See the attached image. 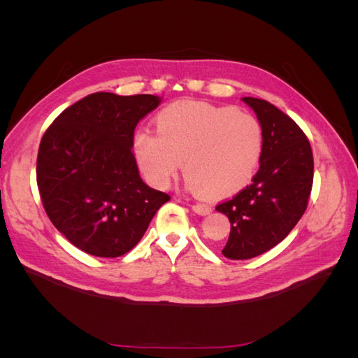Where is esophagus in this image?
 Here are the masks:
<instances>
[{
  "label": "esophagus",
  "mask_w": 358,
  "mask_h": 358,
  "mask_svg": "<svg viewBox=\"0 0 358 358\" xmlns=\"http://www.w3.org/2000/svg\"><path fill=\"white\" fill-rule=\"evenodd\" d=\"M192 209L199 215H208V214H210V212H212V208L209 206V204H204V203H195V204H192Z\"/></svg>",
  "instance_id": "obj_1"
}]
</instances>
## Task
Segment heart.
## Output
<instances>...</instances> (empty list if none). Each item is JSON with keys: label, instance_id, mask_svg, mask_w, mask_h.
<instances>
[{"label": "heart", "instance_id": "heart-1", "mask_svg": "<svg viewBox=\"0 0 358 358\" xmlns=\"http://www.w3.org/2000/svg\"><path fill=\"white\" fill-rule=\"evenodd\" d=\"M157 134L135 131L134 154L152 185L166 187L181 159L189 191L226 199L249 185L263 154L257 117L234 106L177 101L155 117Z\"/></svg>", "mask_w": 358, "mask_h": 358}]
</instances>
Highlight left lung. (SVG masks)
I'll use <instances>...</instances> for the list:
<instances>
[{
    "label": "left lung",
    "instance_id": "left-lung-1",
    "mask_svg": "<svg viewBox=\"0 0 358 358\" xmlns=\"http://www.w3.org/2000/svg\"><path fill=\"white\" fill-rule=\"evenodd\" d=\"M263 127V154L252 183L215 208L229 218L223 255L248 260L268 252L299 223L314 181L309 140L295 121L269 101L243 98Z\"/></svg>",
    "mask_w": 358,
    "mask_h": 358
}]
</instances>
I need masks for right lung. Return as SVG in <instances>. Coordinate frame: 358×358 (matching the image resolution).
I'll use <instances>...</instances> for the list:
<instances>
[{
    "label": "right lung",
    "instance_id": "add662e5",
    "mask_svg": "<svg viewBox=\"0 0 358 358\" xmlns=\"http://www.w3.org/2000/svg\"><path fill=\"white\" fill-rule=\"evenodd\" d=\"M155 95L90 94L44 132L36 183L52 224L83 252L124 255L171 196L141 180L132 152L138 121L159 104Z\"/></svg>",
    "mask_w": 358,
    "mask_h": 358
}]
</instances>
